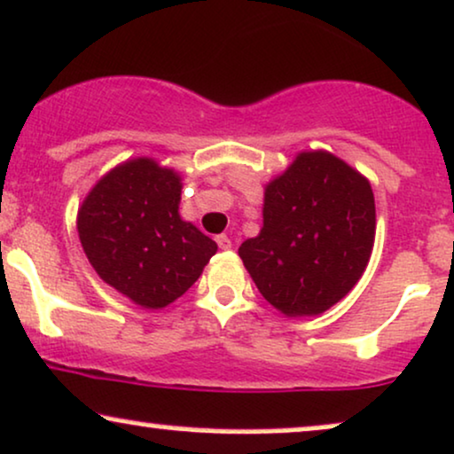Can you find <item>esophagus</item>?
I'll list each match as a JSON object with an SVG mask.
<instances>
[{
    "instance_id": "34e87169",
    "label": "esophagus",
    "mask_w": 454,
    "mask_h": 454,
    "mask_svg": "<svg viewBox=\"0 0 454 454\" xmlns=\"http://www.w3.org/2000/svg\"><path fill=\"white\" fill-rule=\"evenodd\" d=\"M217 245H220V249H231L232 247V241L226 237V234H220V237H215Z\"/></svg>"
}]
</instances>
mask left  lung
<instances>
[{"label": "left lung", "mask_w": 454, "mask_h": 454, "mask_svg": "<svg viewBox=\"0 0 454 454\" xmlns=\"http://www.w3.org/2000/svg\"><path fill=\"white\" fill-rule=\"evenodd\" d=\"M264 223L241 247L260 294L287 317L334 307L362 279L374 247L370 182L330 152H300L266 184Z\"/></svg>", "instance_id": "1"}]
</instances>
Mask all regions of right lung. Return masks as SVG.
<instances>
[{
    "mask_svg": "<svg viewBox=\"0 0 454 454\" xmlns=\"http://www.w3.org/2000/svg\"><path fill=\"white\" fill-rule=\"evenodd\" d=\"M182 177L154 158H133L103 175L78 209V234L107 286L144 309L184 296L217 251L179 215Z\"/></svg>",
    "mask_w": 454,
    "mask_h": 454,
    "instance_id": "add662e5",
    "label": "right lung"
}]
</instances>
